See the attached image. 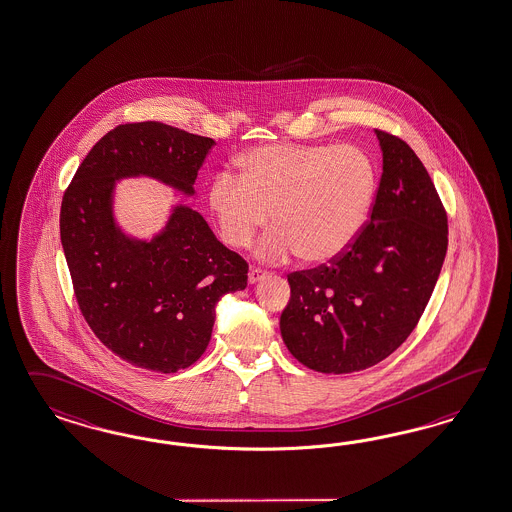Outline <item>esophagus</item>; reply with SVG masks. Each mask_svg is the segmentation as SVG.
Returning <instances> with one entry per match:
<instances>
[{
    "label": "esophagus",
    "mask_w": 512,
    "mask_h": 512,
    "mask_svg": "<svg viewBox=\"0 0 512 512\" xmlns=\"http://www.w3.org/2000/svg\"><path fill=\"white\" fill-rule=\"evenodd\" d=\"M267 275H269L267 271L258 269V267H252L249 273V284H256V282H260V280H263V278H265Z\"/></svg>",
    "instance_id": "esophagus-1"
}]
</instances>
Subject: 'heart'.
<instances>
[{
	"label": "heart",
	"instance_id": "b5f03b06",
	"mask_svg": "<svg viewBox=\"0 0 512 512\" xmlns=\"http://www.w3.org/2000/svg\"><path fill=\"white\" fill-rule=\"evenodd\" d=\"M237 169V176H213L211 213L234 249L249 247L271 219L275 226L256 247L265 262L340 258L364 230L377 195L375 161L351 143L260 146L237 159Z\"/></svg>",
	"mask_w": 512,
	"mask_h": 512
}]
</instances>
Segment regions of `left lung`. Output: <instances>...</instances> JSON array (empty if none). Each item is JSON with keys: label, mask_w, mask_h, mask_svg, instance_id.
Returning a JSON list of instances; mask_svg holds the SVG:
<instances>
[{"label": "left lung", "mask_w": 512, "mask_h": 512, "mask_svg": "<svg viewBox=\"0 0 512 512\" xmlns=\"http://www.w3.org/2000/svg\"><path fill=\"white\" fill-rule=\"evenodd\" d=\"M375 135L382 176L364 230L328 267L288 276L282 340L319 373L362 371L394 353L418 325L446 258V211L429 172L405 141Z\"/></svg>", "instance_id": "obj_1"}]
</instances>
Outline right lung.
I'll return each instance as SVG.
<instances>
[{
    "instance_id": "1",
    "label": "right lung",
    "mask_w": 512,
    "mask_h": 512,
    "mask_svg": "<svg viewBox=\"0 0 512 512\" xmlns=\"http://www.w3.org/2000/svg\"><path fill=\"white\" fill-rule=\"evenodd\" d=\"M213 145L161 122L122 124L92 146L63 197L61 243L79 310L132 366L174 373L195 364L210 343L215 304L247 288V262L191 206L172 204L152 237L128 234L115 215V189L128 178L195 198Z\"/></svg>"
}]
</instances>
